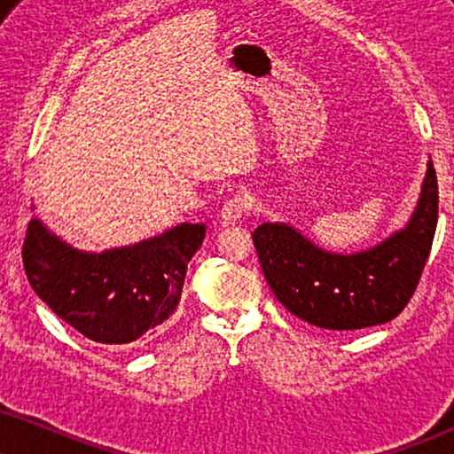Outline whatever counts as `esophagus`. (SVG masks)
<instances>
[{
    "label": "esophagus",
    "mask_w": 454,
    "mask_h": 454,
    "mask_svg": "<svg viewBox=\"0 0 454 454\" xmlns=\"http://www.w3.org/2000/svg\"><path fill=\"white\" fill-rule=\"evenodd\" d=\"M250 210H253V198L246 193H236V195H231L225 204H223L221 218H223V223H236L244 215H248Z\"/></svg>",
    "instance_id": "1"
}]
</instances>
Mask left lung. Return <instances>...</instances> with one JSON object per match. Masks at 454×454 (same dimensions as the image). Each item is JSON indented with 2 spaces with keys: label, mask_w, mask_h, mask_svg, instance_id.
Wrapping results in <instances>:
<instances>
[{
  "label": "left lung",
  "mask_w": 454,
  "mask_h": 454,
  "mask_svg": "<svg viewBox=\"0 0 454 454\" xmlns=\"http://www.w3.org/2000/svg\"><path fill=\"white\" fill-rule=\"evenodd\" d=\"M438 223V178L427 164L411 223L357 254H333L286 223L253 231L259 261L276 299L317 328L360 330L400 316L412 299L432 250Z\"/></svg>",
  "instance_id": "left-lung-1"
}]
</instances>
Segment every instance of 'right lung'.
I'll list each match as a JSON object with an SVG mask.
<instances>
[{
  "label": "right lung",
  "instance_id": "obj_1",
  "mask_svg": "<svg viewBox=\"0 0 454 454\" xmlns=\"http://www.w3.org/2000/svg\"><path fill=\"white\" fill-rule=\"evenodd\" d=\"M204 225L170 231L103 254L71 248L33 218L22 265L39 299L94 343L126 345L153 337L176 311Z\"/></svg>",
  "mask_w": 454,
  "mask_h": 454
}]
</instances>
